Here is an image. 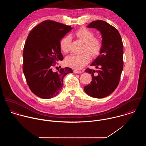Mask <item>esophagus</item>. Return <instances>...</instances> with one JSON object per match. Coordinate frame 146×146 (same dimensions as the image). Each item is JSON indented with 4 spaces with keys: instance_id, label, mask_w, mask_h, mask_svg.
Masks as SVG:
<instances>
[{
    "instance_id": "esophagus-1",
    "label": "esophagus",
    "mask_w": 146,
    "mask_h": 146,
    "mask_svg": "<svg viewBox=\"0 0 146 146\" xmlns=\"http://www.w3.org/2000/svg\"><path fill=\"white\" fill-rule=\"evenodd\" d=\"M74 72L75 74H80V73H82V71L75 70H74Z\"/></svg>"
}]
</instances>
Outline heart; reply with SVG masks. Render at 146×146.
<instances>
[{
  "label": "heart",
  "instance_id": "b5f03b06",
  "mask_svg": "<svg viewBox=\"0 0 146 146\" xmlns=\"http://www.w3.org/2000/svg\"><path fill=\"white\" fill-rule=\"evenodd\" d=\"M75 35L84 42V52L81 54H73L67 56L64 60V63L67 66L76 70H80L90 61V57L89 52L93 57H97L100 55L102 49L103 43L100 38L94 36V33L93 31L85 27H82L77 30L75 33ZM71 41V39L69 35H66L61 39L60 47L63 53L68 52Z\"/></svg>",
  "mask_w": 146,
  "mask_h": 146
}]
</instances>
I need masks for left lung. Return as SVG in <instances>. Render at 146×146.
<instances>
[{
  "mask_svg": "<svg viewBox=\"0 0 146 146\" xmlns=\"http://www.w3.org/2000/svg\"><path fill=\"white\" fill-rule=\"evenodd\" d=\"M88 28H96L102 36V49L92 63L97 70L89 68L85 72L92 76L91 83L84 87L89 96L97 98L111 94L117 87L123 69V44L118 30L106 21H93Z\"/></svg>",
  "mask_w": 146,
  "mask_h": 146,
  "instance_id": "1",
  "label": "left lung"
}]
</instances>
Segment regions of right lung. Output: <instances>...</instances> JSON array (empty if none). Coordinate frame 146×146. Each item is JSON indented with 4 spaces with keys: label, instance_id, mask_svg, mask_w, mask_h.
<instances>
[{
    "label": "right lung",
    "instance_id": "right-lung-1",
    "mask_svg": "<svg viewBox=\"0 0 146 146\" xmlns=\"http://www.w3.org/2000/svg\"><path fill=\"white\" fill-rule=\"evenodd\" d=\"M71 29L70 26L45 20L27 36L23 48V72L30 89L40 98L49 99L57 95L62 88L64 76L72 73L68 67L52 71L57 62L63 59L60 42Z\"/></svg>",
    "mask_w": 146,
    "mask_h": 146
}]
</instances>
